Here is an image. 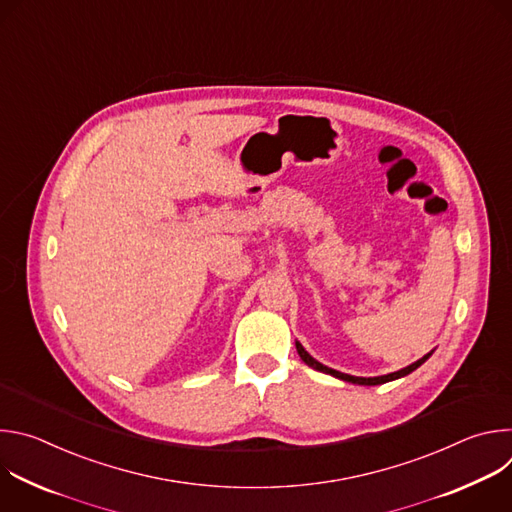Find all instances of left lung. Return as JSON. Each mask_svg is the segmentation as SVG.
Listing matches in <instances>:
<instances>
[{
  "label": "left lung",
  "instance_id": "obj_1",
  "mask_svg": "<svg viewBox=\"0 0 512 512\" xmlns=\"http://www.w3.org/2000/svg\"><path fill=\"white\" fill-rule=\"evenodd\" d=\"M296 348H298V354L302 356V360L308 364V367H312V369H316V371H320V373H326V375H332V377H336V379H340V381H346V383H354V385H383V383H389V381H395V379H401V377H405V375H409V373H413L417 367H421V364L431 356V352L429 354H425L423 358H419L417 362H413V364H409V367H405V369H401V371H397V373H391V375H383V377H352V375H344V373H338V371H334V369H328V367H324L322 362H318L316 358H312L308 352H306V348L300 344V342H296Z\"/></svg>",
  "mask_w": 512,
  "mask_h": 512
}]
</instances>
